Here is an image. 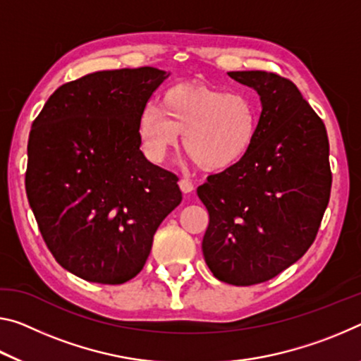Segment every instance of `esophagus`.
I'll list each match as a JSON object with an SVG mask.
<instances>
[{
    "label": "esophagus",
    "instance_id": "obj_1",
    "mask_svg": "<svg viewBox=\"0 0 361 361\" xmlns=\"http://www.w3.org/2000/svg\"><path fill=\"white\" fill-rule=\"evenodd\" d=\"M178 186H180V190L185 192V194H188V192H192L194 191V185H192V181H190L188 178H181L180 181H178Z\"/></svg>",
    "mask_w": 361,
    "mask_h": 361
}]
</instances>
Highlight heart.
Wrapping results in <instances>:
<instances>
[{
  "instance_id": "b5f03b06",
  "label": "heart",
  "mask_w": 361,
  "mask_h": 361,
  "mask_svg": "<svg viewBox=\"0 0 361 361\" xmlns=\"http://www.w3.org/2000/svg\"><path fill=\"white\" fill-rule=\"evenodd\" d=\"M259 104L245 91L202 83H178L164 91L159 107L142 109L136 130L146 157L164 162L180 145L204 171L233 167L252 149Z\"/></svg>"
}]
</instances>
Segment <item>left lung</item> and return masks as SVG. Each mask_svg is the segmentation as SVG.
Returning a JSON list of instances; mask_svg holds the SVG:
<instances>
[{
  "mask_svg": "<svg viewBox=\"0 0 361 361\" xmlns=\"http://www.w3.org/2000/svg\"><path fill=\"white\" fill-rule=\"evenodd\" d=\"M254 88L262 114L252 149L197 188L209 212L204 259L234 286L268 281L304 255L329 202V141L323 120L288 78L228 72Z\"/></svg>",
  "mask_w": 361,
  "mask_h": 361,
  "instance_id": "8db88e82",
  "label": "left lung"
}]
</instances>
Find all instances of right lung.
<instances>
[{
    "instance_id": "add662e5",
    "label": "right lung",
    "mask_w": 361,
    "mask_h": 361,
    "mask_svg": "<svg viewBox=\"0 0 361 361\" xmlns=\"http://www.w3.org/2000/svg\"><path fill=\"white\" fill-rule=\"evenodd\" d=\"M170 73H88L57 88L28 136L25 191L56 262L90 283L122 284L181 202L176 175L141 152L136 122Z\"/></svg>"
}]
</instances>
